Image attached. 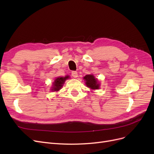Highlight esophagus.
Here are the masks:
<instances>
[{
	"mask_svg": "<svg viewBox=\"0 0 154 154\" xmlns=\"http://www.w3.org/2000/svg\"><path fill=\"white\" fill-rule=\"evenodd\" d=\"M71 74L74 78H76L78 77V72L76 71H72Z\"/></svg>",
	"mask_w": 154,
	"mask_h": 154,
	"instance_id": "esophagus-1",
	"label": "esophagus"
}]
</instances>
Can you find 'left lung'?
<instances>
[{
	"instance_id": "8db88e82",
	"label": "left lung",
	"mask_w": 154,
	"mask_h": 154,
	"mask_svg": "<svg viewBox=\"0 0 154 154\" xmlns=\"http://www.w3.org/2000/svg\"><path fill=\"white\" fill-rule=\"evenodd\" d=\"M83 79L85 82V85L87 87L90 88L91 89L96 90L100 88V83H98V80L93 74H87V75L83 77Z\"/></svg>"
}]
</instances>
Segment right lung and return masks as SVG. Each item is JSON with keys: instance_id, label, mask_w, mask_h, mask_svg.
I'll use <instances>...</instances> for the list:
<instances>
[{"instance_id": "add662e5", "label": "right lung", "mask_w": 154, "mask_h": 154, "mask_svg": "<svg viewBox=\"0 0 154 154\" xmlns=\"http://www.w3.org/2000/svg\"><path fill=\"white\" fill-rule=\"evenodd\" d=\"M69 78V76H62V77H58L55 79V80L54 81L53 83V87H51V91L53 92H57L58 91L62 88L63 87V85L64 84L65 82H66V80Z\"/></svg>"}]
</instances>
